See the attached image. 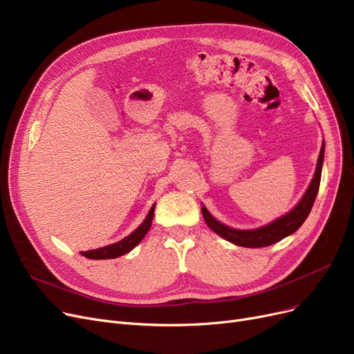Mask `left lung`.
I'll list each match as a JSON object with an SVG mask.
<instances>
[{"label": "left lung", "instance_id": "obj_1", "mask_svg": "<svg viewBox=\"0 0 354 354\" xmlns=\"http://www.w3.org/2000/svg\"><path fill=\"white\" fill-rule=\"evenodd\" d=\"M323 158H324V143L322 146L320 156L317 160V167H315V174L314 178L310 183V187L301 201L297 203V207L291 209L287 215L275 219L271 224L257 228V230H250V231H243V230H234L230 228L224 224L218 222L205 207H202V215L203 219H205L207 225L221 235L222 238H225L230 243L239 245V247H248V248H259V247H268L271 244L278 243L283 238L291 235L299 230L303 222L307 219L313 203L315 201V196H317L319 188H320V179H322V166H323Z\"/></svg>", "mask_w": 354, "mask_h": 354}]
</instances>
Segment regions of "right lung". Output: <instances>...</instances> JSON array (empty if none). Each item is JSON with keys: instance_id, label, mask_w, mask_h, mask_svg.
Segmentation results:
<instances>
[{"instance_id": "add662e5", "label": "right lung", "mask_w": 354, "mask_h": 354, "mask_svg": "<svg viewBox=\"0 0 354 354\" xmlns=\"http://www.w3.org/2000/svg\"><path fill=\"white\" fill-rule=\"evenodd\" d=\"M153 212H155V205L151 208V211H149L146 219L142 222V225L139 228H136V231H133L129 236L119 241V243L103 247V248H97V250L82 251L80 254L90 259H110V258H118L120 255L127 254L129 251H132L147 234L149 228H151V225H152Z\"/></svg>"}]
</instances>
